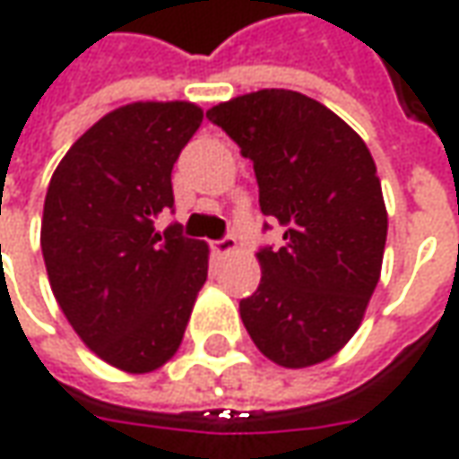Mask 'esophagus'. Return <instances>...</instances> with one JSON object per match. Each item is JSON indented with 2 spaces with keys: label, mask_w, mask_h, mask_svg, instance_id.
I'll use <instances>...</instances> for the list:
<instances>
[{
  "label": "esophagus",
  "mask_w": 459,
  "mask_h": 459,
  "mask_svg": "<svg viewBox=\"0 0 459 459\" xmlns=\"http://www.w3.org/2000/svg\"><path fill=\"white\" fill-rule=\"evenodd\" d=\"M212 250H214L217 255H230V253H235V250H238V238L227 235V238L214 239V242H212Z\"/></svg>",
  "instance_id": "obj_1"
}]
</instances>
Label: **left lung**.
<instances>
[{
	"label": "left lung",
	"mask_w": 459,
	"mask_h": 459,
	"mask_svg": "<svg viewBox=\"0 0 459 459\" xmlns=\"http://www.w3.org/2000/svg\"><path fill=\"white\" fill-rule=\"evenodd\" d=\"M206 117L253 160L260 212L283 247L257 253L260 286L239 301L255 347L281 368L329 360L358 332L376 291L388 212L362 137L316 99L260 89Z\"/></svg>",
	"instance_id": "8db88e82"
}]
</instances>
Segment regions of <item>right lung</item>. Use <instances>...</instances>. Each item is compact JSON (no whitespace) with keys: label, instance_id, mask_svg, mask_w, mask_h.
Returning <instances> with one entry per match:
<instances>
[{"label":"right lung","instance_id":"1","mask_svg":"<svg viewBox=\"0 0 459 459\" xmlns=\"http://www.w3.org/2000/svg\"><path fill=\"white\" fill-rule=\"evenodd\" d=\"M202 119L191 101L125 104L71 145L45 194L53 296L81 342L133 376L176 355L209 271L204 239L178 224L155 232L173 206V163Z\"/></svg>","mask_w":459,"mask_h":459}]
</instances>
